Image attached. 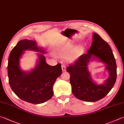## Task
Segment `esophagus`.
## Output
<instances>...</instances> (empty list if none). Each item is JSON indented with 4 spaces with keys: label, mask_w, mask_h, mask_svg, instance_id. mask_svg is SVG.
<instances>
[{
    "label": "esophagus",
    "mask_w": 124,
    "mask_h": 124,
    "mask_svg": "<svg viewBox=\"0 0 124 124\" xmlns=\"http://www.w3.org/2000/svg\"><path fill=\"white\" fill-rule=\"evenodd\" d=\"M62 71H65L66 70V66L64 64H62Z\"/></svg>",
    "instance_id": "esophagus-1"
}]
</instances>
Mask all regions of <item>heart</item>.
Here are the masks:
<instances>
[{"instance_id":"heart-1","label":"heart","mask_w":124,"mask_h":124,"mask_svg":"<svg viewBox=\"0 0 124 124\" xmlns=\"http://www.w3.org/2000/svg\"><path fill=\"white\" fill-rule=\"evenodd\" d=\"M74 46L75 43L72 41L67 42L62 46V48H60L58 52V53L59 55L62 56L66 55L72 50L68 56V60L70 62H74L81 56L83 52V48L81 46H78L75 47L73 49V48Z\"/></svg>"}]
</instances>
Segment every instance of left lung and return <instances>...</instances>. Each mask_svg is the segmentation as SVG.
<instances>
[{"mask_svg":"<svg viewBox=\"0 0 124 124\" xmlns=\"http://www.w3.org/2000/svg\"><path fill=\"white\" fill-rule=\"evenodd\" d=\"M93 40L87 53L66 69L70 75L72 94L78 99L87 102H96L105 97L113 87L117 76L116 59L110 46L96 33H93ZM95 58L106 65L110 74L105 83L100 85L92 81L88 70L90 60Z\"/></svg>","mask_w":124,"mask_h":124,"instance_id":"left-lung-1","label":"left lung"}]
</instances>
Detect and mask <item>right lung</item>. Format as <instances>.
Listing matches in <instances>:
<instances>
[{"mask_svg":"<svg viewBox=\"0 0 124 124\" xmlns=\"http://www.w3.org/2000/svg\"><path fill=\"white\" fill-rule=\"evenodd\" d=\"M26 50L45 53L44 50L37 46L35 41L27 39L19 41L8 56V82L19 99L36 105L42 103L53 96L54 83L62 73L61 64L49 65L46 62L45 56L39 53L35 68L29 72H25L19 67V59Z\"/></svg>","mask_w":124,"mask_h":124,"instance_id":"right-lung-1","label":"right lung"}]
</instances>
